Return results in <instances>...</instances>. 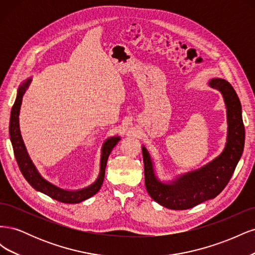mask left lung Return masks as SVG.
<instances>
[{
    "label": "left lung",
    "mask_w": 255,
    "mask_h": 255,
    "mask_svg": "<svg viewBox=\"0 0 255 255\" xmlns=\"http://www.w3.org/2000/svg\"><path fill=\"white\" fill-rule=\"evenodd\" d=\"M208 85L220 91L227 109V142L217 157L171 181H160L149 151L141 146L146 191L154 201L170 210H188L217 197L227 186L244 151L245 128L237 94L232 85L223 79H212Z\"/></svg>",
    "instance_id": "left-lung-1"
}]
</instances>
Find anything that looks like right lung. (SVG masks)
Returning <instances> with one entry per match:
<instances>
[{
    "mask_svg": "<svg viewBox=\"0 0 255 255\" xmlns=\"http://www.w3.org/2000/svg\"><path fill=\"white\" fill-rule=\"evenodd\" d=\"M33 78L26 79L23 82L17 92V98L14 104L11 109L10 114V121H9V136L10 141L12 144V149L14 153V157L17 159L18 166L20 168V171L22 172L23 176L28 184L37 191H40L42 194L51 197L54 200H57L59 202L63 203H80L85 200L89 199L90 197L95 196L97 192L101 188L104 175H105V168L107 164V159H109L110 154L114 146L119 142L121 138L119 136H113L107 138L104 141L102 149H101V159H100V172L97 177V180L87 187H84L76 190H69L61 188L57 186L56 184H53L52 182L48 181L47 179L41 175V173L38 170L35 164L33 163L32 158L29 157L26 146L23 141V138L20 132V125H19V115L20 109L22 104V98L24 96L25 91L27 90L28 86L32 83Z\"/></svg>",
    "mask_w": 255,
    "mask_h": 255,
    "instance_id": "obj_1",
    "label": "right lung"
}]
</instances>
